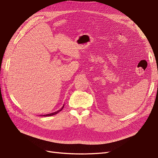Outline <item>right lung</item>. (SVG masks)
Returning a JSON list of instances; mask_svg holds the SVG:
<instances>
[{
    "instance_id": "obj_1",
    "label": "right lung",
    "mask_w": 158,
    "mask_h": 158,
    "mask_svg": "<svg viewBox=\"0 0 158 158\" xmlns=\"http://www.w3.org/2000/svg\"><path fill=\"white\" fill-rule=\"evenodd\" d=\"M63 108H64V105H63V106H62V107L61 108V109H60L59 110H58V111H56V112H53V113H50V114H45V115H42V116H53V115H54V114H56L57 113H58L60 111H61L62 109H63Z\"/></svg>"
}]
</instances>
